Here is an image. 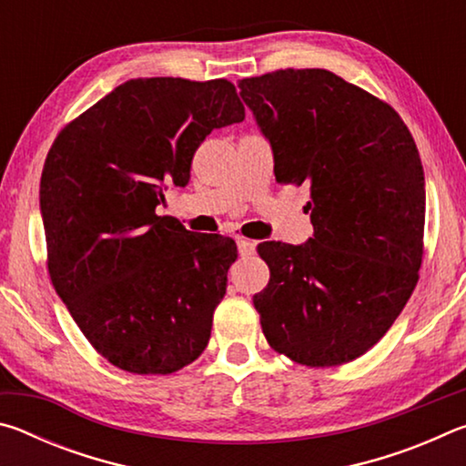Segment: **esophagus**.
Wrapping results in <instances>:
<instances>
[{
	"label": "esophagus",
	"instance_id": "obj_1",
	"mask_svg": "<svg viewBox=\"0 0 466 466\" xmlns=\"http://www.w3.org/2000/svg\"><path fill=\"white\" fill-rule=\"evenodd\" d=\"M236 244H238V252H240V257H250V255H255L257 244L252 242V240L244 238V236H238V238H236Z\"/></svg>",
	"mask_w": 466,
	"mask_h": 466
}]
</instances>
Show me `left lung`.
Returning <instances> with one entry per match:
<instances>
[{"instance_id": "left-lung-1", "label": "left lung", "mask_w": 466, "mask_h": 466, "mask_svg": "<svg viewBox=\"0 0 466 466\" xmlns=\"http://www.w3.org/2000/svg\"><path fill=\"white\" fill-rule=\"evenodd\" d=\"M273 147L275 180L309 185L314 238L263 242L269 283L252 296L275 351L310 368L364 356L420 279L425 185L397 110L327 69L238 82Z\"/></svg>"}]
</instances>
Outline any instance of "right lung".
<instances>
[{"label":"right lung","instance_id":"obj_1","mask_svg":"<svg viewBox=\"0 0 466 466\" xmlns=\"http://www.w3.org/2000/svg\"><path fill=\"white\" fill-rule=\"evenodd\" d=\"M242 119L224 77H137L55 137L41 177L46 267L108 364L172 374L208 347L236 244L195 236L156 208L170 185L188 183L201 141Z\"/></svg>","mask_w":466,"mask_h":466}]
</instances>
